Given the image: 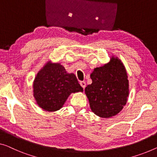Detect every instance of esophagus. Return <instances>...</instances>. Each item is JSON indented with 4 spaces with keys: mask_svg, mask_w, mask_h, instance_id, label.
I'll list each match as a JSON object with an SVG mask.
<instances>
[{
    "mask_svg": "<svg viewBox=\"0 0 157 157\" xmlns=\"http://www.w3.org/2000/svg\"><path fill=\"white\" fill-rule=\"evenodd\" d=\"M80 85L83 89H85V86H86V82H84V81H82V82H80Z\"/></svg>",
    "mask_w": 157,
    "mask_h": 157,
    "instance_id": "34e87169",
    "label": "esophagus"
}]
</instances>
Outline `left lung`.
Instances as JSON below:
<instances>
[{"label":"left lung","instance_id":"8db88e82","mask_svg":"<svg viewBox=\"0 0 157 157\" xmlns=\"http://www.w3.org/2000/svg\"><path fill=\"white\" fill-rule=\"evenodd\" d=\"M91 85L85 88L90 106L101 118L116 116L127 102L129 84L123 63L112 57L109 63L96 67L90 75Z\"/></svg>","mask_w":157,"mask_h":157}]
</instances>
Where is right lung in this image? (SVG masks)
I'll use <instances>...</instances> for the list:
<instances>
[{"mask_svg": "<svg viewBox=\"0 0 157 157\" xmlns=\"http://www.w3.org/2000/svg\"><path fill=\"white\" fill-rule=\"evenodd\" d=\"M33 88L37 104L47 111L61 109L71 93L83 92L73 73H67L61 65L51 62L38 72Z\"/></svg>", "mask_w": 157, "mask_h": 157, "instance_id": "1", "label": "right lung"}]
</instances>
